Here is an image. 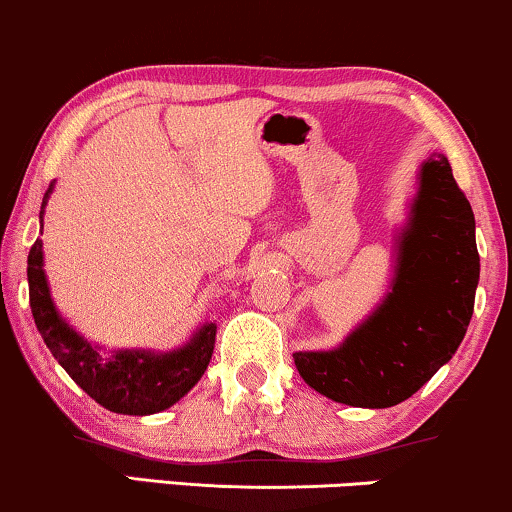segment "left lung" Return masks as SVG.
<instances>
[{"mask_svg": "<svg viewBox=\"0 0 512 512\" xmlns=\"http://www.w3.org/2000/svg\"><path fill=\"white\" fill-rule=\"evenodd\" d=\"M474 214L451 164L432 155L398 236L391 293L334 350L293 353L307 386L353 408H391L451 360L474 310Z\"/></svg>", "mask_w": 512, "mask_h": 512, "instance_id": "obj_1", "label": "left lung"}]
</instances>
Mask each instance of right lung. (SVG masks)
I'll use <instances>...</instances> for the list:
<instances>
[{
    "mask_svg": "<svg viewBox=\"0 0 512 512\" xmlns=\"http://www.w3.org/2000/svg\"><path fill=\"white\" fill-rule=\"evenodd\" d=\"M54 183L42 197L40 219ZM30 310L35 326L52 350L54 360L69 377L102 408L119 415H155L181 400L200 381L212 360L217 324L207 322L195 331L183 348L169 353L152 350H114L104 355L100 346L69 326L54 307L47 276L42 269V240L38 238L28 255Z\"/></svg>",
    "mask_w": 512,
    "mask_h": 512,
    "instance_id": "1",
    "label": "right lung"
}]
</instances>
